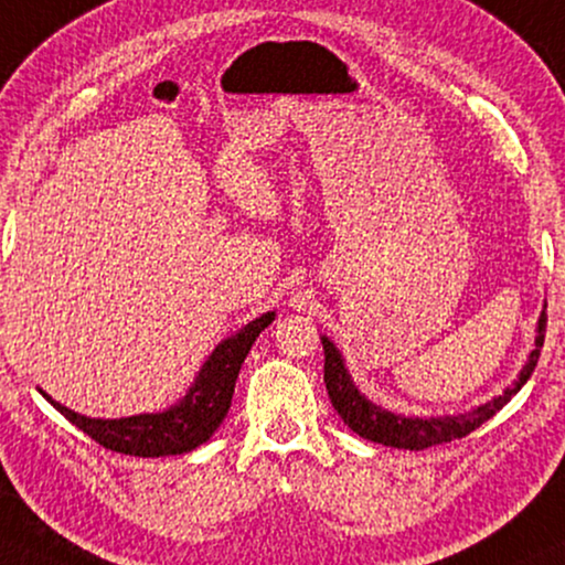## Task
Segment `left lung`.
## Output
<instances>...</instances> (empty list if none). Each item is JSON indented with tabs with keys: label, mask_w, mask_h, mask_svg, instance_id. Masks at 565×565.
<instances>
[{
	"label": "left lung",
	"mask_w": 565,
	"mask_h": 565,
	"mask_svg": "<svg viewBox=\"0 0 565 565\" xmlns=\"http://www.w3.org/2000/svg\"><path fill=\"white\" fill-rule=\"evenodd\" d=\"M545 328H547V316L542 312L540 326H537V339H534L530 360H526L524 370H521L519 381L513 383L511 388H505L503 396L492 398V402L477 406L472 412L456 414V417H430V419L402 417V414H391L381 409V406H375L373 402H367V398L354 388L339 349H335L323 335L320 341H323V354H326L323 381H326L328 398H331L333 409L339 412V417L344 419L356 435H362V438L383 443V446L409 448V451H425V448L443 446V443L459 440L463 435L477 430V427L488 423L498 409H503V406L511 402V396L519 394L521 385L530 381L534 367H537L540 349L545 344Z\"/></svg>",
	"instance_id": "obj_1"
}]
</instances>
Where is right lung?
Masks as SVG:
<instances>
[{
    "label": "right lung",
    "instance_id": "right-lung-1",
    "mask_svg": "<svg viewBox=\"0 0 565 565\" xmlns=\"http://www.w3.org/2000/svg\"><path fill=\"white\" fill-rule=\"evenodd\" d=\"M274 312H266V316L255 318L253 323L242 328L237 335L221 341L211 360L200 370L190 394L167 412L135 414V417L122 419H90L56 404L44 391L41 394L54 404L56 412L64 414L70 423L81 427L85 435H90L98 446L109 448V451L142 456V459L188 454L200 443L209 440L216 433V427L224 423L232 406L234 383H237L242 362H245L263 328L274 323Z\"/></svg>",
    "mask_w": 565,
    "mask_h": 565
}]
</instances>
